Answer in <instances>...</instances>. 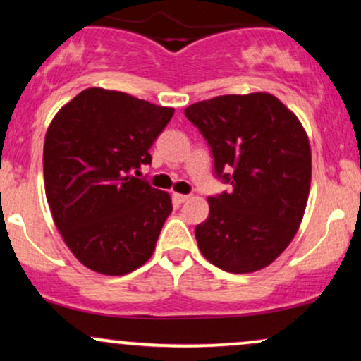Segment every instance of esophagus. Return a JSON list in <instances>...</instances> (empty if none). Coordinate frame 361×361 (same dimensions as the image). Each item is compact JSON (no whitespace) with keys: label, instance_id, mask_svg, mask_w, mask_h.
Segmentation results:
<instances>
[{"label":"esophagus","instance_id":"obj_1","mask_svg":"<svg viewBox=\"0 0 361 361\" xmlns=\"http://www.w3.org/2000/svg\"><path fill=\"white\" fill-rule=\"evenodd\" d=\"M190 198V195H181V193H173V200L176 202V204H185L186 200Z\"/></svg>","mask_w":361,"mask_h":361}]
</instances>
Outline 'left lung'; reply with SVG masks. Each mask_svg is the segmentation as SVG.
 <instances>
[{"label": "left lung", "instance_id": "obj_1", "mask_svg": "<svg viewBox=\"0 0 361 361\" xmlns=\"http://www.w3.org/2000/svg\"><path fill=\"white\" fill-rule=\"evenodd\" d=\"M215 175L231 193L209 197V217L195 227L198 250L229 273L268 267L287 250L307 205L309 137L293 111L270 93L224 94L190 105Z\"/></svg>", "mask_w": 361, "mask_h": 361}]
</instances>
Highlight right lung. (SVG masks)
Wrapping results in <instances>:
<instances>
[{"mask_svg":"<svg viewBox=\"0 0 361 361\" xmlns=\"http://www.w3.org/2000/svg\"><path fill=\"white\" fill-rule=\"evenodd\" d=\"M175 109L88 88L52 118L44 142L45 197L64 243L90 270L126 275L154 252L171 197L132 175Z\"/></svg>","mask_w":361,"mask_h":361,"instance_id":"obj_1","label":"right lung"}]
</instances>
